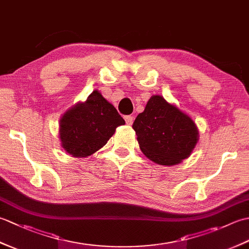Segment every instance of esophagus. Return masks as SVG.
Segmentation results:
<instances>
[{
  "instance_id": "obj_1",
  "label": "esophagus",
  "mask_w": 249,
  "mask_h": 249,
  "mask_svg": "<svg viewBox=\"0 0 249 249\" xmlns=\"http://www.w3.org/2000/svg\"><path fill=\"white\" fill-rule=\"evenodd\" d=\"M124 119H125V122H126V124H127V125H131V124H133L134 116H131V115H125Z\"/></svg>"
}]
</instances>
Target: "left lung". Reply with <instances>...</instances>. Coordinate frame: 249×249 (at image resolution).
Returning <instances> with one entry per match:
<instances>
[{
    "instance_id": "obj_1",
    "label": "left lung",
    "mask_w": 249,
    "mask_h": 249,
    "mask_svg": "<svg viewBox=\"0 0 249 249\" xmlns=\"http://www.w3.org/2000/svg\"><path fill=\"white\" fill-rule=\"evenodd\" d=\"M142 153L158 165L173 166L189 157L198 142L195 122L160 95H153L133 124Z\"/></svg>"
}]
</instances>
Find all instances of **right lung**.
I'll return each instance as SVG.
<instances>
[{
	"label": "right lung",
	"mask_w": 249,
	"mask_h": 249,
	"mask_svg": "<svg viewBox=\"0 0 249 249\" xmlns=\"http://www.w3.org/2000/svg\"><path fill=\"white\" fill-rule=\"evenodd\" d=\"M125 121L98 91L78 103L60 120L62 146L73 157H87L107 143L116 127Z\"/></svg>",
	"instance_id": "1"
}]
</instances>
